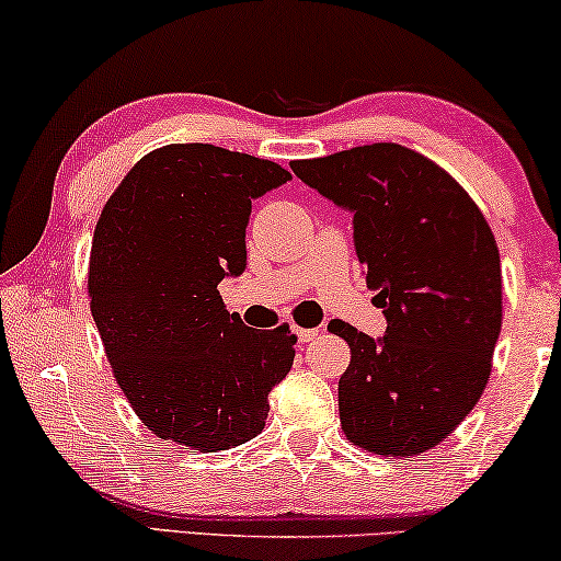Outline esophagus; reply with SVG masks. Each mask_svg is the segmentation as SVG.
<instances>
[{"mask_svg":"<svg viewBox=\"0 0 561 561\" xmlns=\"http://www.w3.org/2000/svg\"><path fill=\"white\" fill-rule=\"evenodd\" d=\"M298 342H313L319 336V329H296Z\"/></svg>","mask_w":561,"mask_h":561,"instance_id":"34e87169","label":"esophagus"}]
</instances>
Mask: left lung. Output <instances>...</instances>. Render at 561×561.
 Instances as JSON below:
<instances>
[{
	"instance_id": "left-lung-1",
	"label": "left lung",
	"mask_w": 561,
	"mask_h": 561,
	"mask_svg": "<svg viewBox=\"0 0 561 561\" xmlns=\"http://www.w3.org/2000/svg\"><path fill=\"white\" fill-rule=\"evenodd\" d=\"M306 186L355 214V250L388 329L373 340L334 319L350 344L340 421L352 444L413 457L480 401L503 321L501 255L478 204L451 175L396 142L294 160Z\"/></svg>"
}]
</instances>
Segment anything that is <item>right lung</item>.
Here are the masks:
<instances>
[{"mask_svg": "<svg viewBox=\"0 0 561 561\" xmlns=\"http://www.w3.org/2000/svg\"><path fill=\"white\" fill-rule=\"evenodd\" d=\"M286 181L273 160L165 145L104 204L89 260L91 317L122 393L160 439L219 451L263 432L296 334L248 327L217 286L248 265L252 198Z\"/></svg>", "mask_w": 561, "mask_h": 561, "instance_id": "add662e5", "label": "right lung"}]
</instances>
